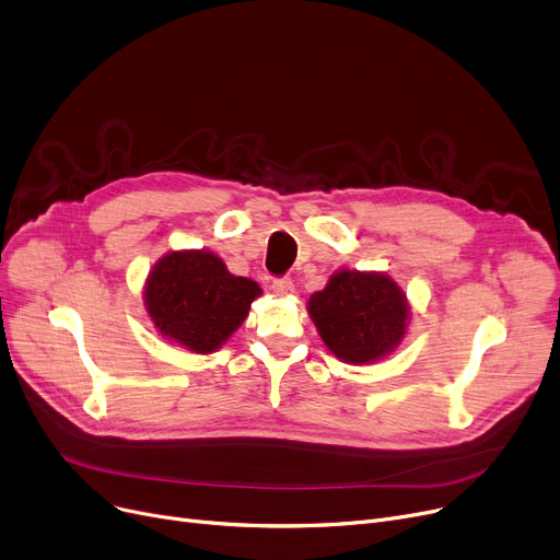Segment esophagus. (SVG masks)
<instances>
[{"label": "esophagus", "instance_id": "esophagus-1", "mask_svg": "<svg viewBox=\"0 0 560 560\" xmlns=\"http://www.w3.org/2000/svg\"><path fill=\"white\" fill-rule=\"evenodd\" d=\"M272 292L275 295H279V298H288L292 290H295V283H292V279H288V277H283V279H275L272 281Z\"/></svg>", "mask_w": 560, "mask_h": 560}]
</instances>
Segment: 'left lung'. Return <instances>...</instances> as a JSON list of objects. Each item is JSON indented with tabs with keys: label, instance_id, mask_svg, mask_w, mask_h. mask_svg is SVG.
<instances>
[{
	"label": "left lung",
	"instance_id": "8db88e82",
	"mask_svg": "<svg viewBox=\"0 0 560 560\" xmlns=\"http://www.w3.org/2000/svg\"><path fill=\"white\" fill-rule=\"evenodd\" d=\"M315 327L345 363L365 365L388 357L408 325L404 290L381 272L340 270L308 300Z\"/></svg>",
	"mask_w": 560,
	"mask_h": 560
}]
</instances>
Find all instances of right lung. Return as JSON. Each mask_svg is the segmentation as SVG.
<instances>
[{"label": "right lung", "instance_id": "obj_1", "mask_svg": "<svg viewBox=\"0 0 560 560\" xmlns=\"http://www.w3.org/2000/svg\"><path fill=\"white\" fill-rule=\"evenodd\" d=\"M258 295L256 281L233 277L211 252H170L147 277L144 308L167 340L211 354L243 325Z\"/></svg>", "mask_w": 560, "mask_h": 560}]
</instances>
